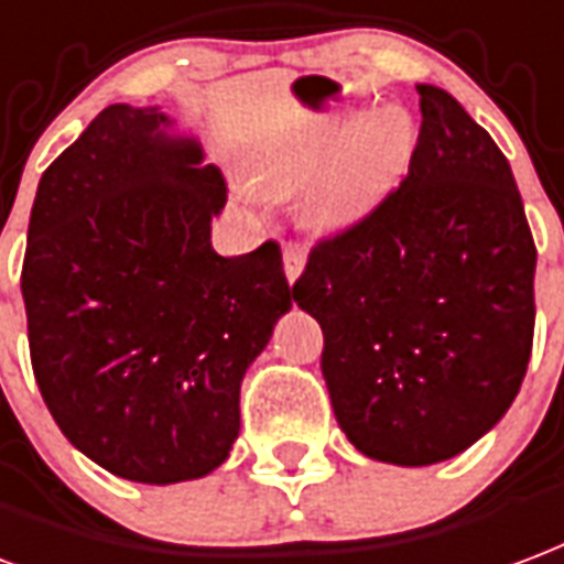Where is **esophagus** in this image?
I'll return each instance as SVG.
<instances>
[{
    "label": "esophagus",
    "instance_id": "34e87169",
    "mask_svg": "<svg viewBox=\"0 0 564 564\" xmlns=\"http://www.w3.org/2000/svg\"><path fill=\"white\" fill-rule=\"evenodd\" d=\"M304 262H307V250L299 241H290V245H283V274H286V281L295 283L302 278Z\"/></svg>",
    "mask_w": 564,
    "mask_h": 564
}]
</instances>
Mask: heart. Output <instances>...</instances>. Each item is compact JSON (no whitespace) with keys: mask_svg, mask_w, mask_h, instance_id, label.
<instances>
[{"mask_svg":"<svg viewBox=\"0 0 564 564\" xmlns=\"http://www.w3.org/2000/svg\"><path fill=\"white\" fill-rule=\"evenodd\" d=\"M415 152V124L400 107H373L358 116L335 107L295 128L253 161V182L271 197L302 191L304 215L323 229L365 218L386 197ZM241 197L253 199L250 187Z\"/></svg>","mask_w":564,"mask_h":564,"instance_id":"1","label":"heart"}]
</instances>
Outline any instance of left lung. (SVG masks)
<instances>
[{"label":"left lung","mask_w":564,"mask_h":564,"mask_svg":"<svg viewBox=\"0 0 564 564\" xmlns=\"http://www.w3.org/2000/svg\"><path fill=\"white\" fill-rule=\"evenodd\" d=\"M400 182L319 241L295 302L323 328L340 431L370 460L431 466L496 427L527 377L535 241L508 158L431 83Z\"/></svg>","instance_id":"obj_1"}]
</instances>
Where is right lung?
<instances>
[{"instance_id":"obj_1","label":"right lung","mask_w":564,"mask_h":564,"mask_svg":"<svg viewBox=\"0 0 564 564\" xmlns=\"http://www.w3.org/2000/svg\"><path fill=\"white\" fill-rule=\"evenodd\" d=\"M227 185L161 107L110 104L37 182L23 260L29 352L59 431L140 484L215 473L241 379L295 290L281 248H212Z\"/></svg>"}]
</instances>
